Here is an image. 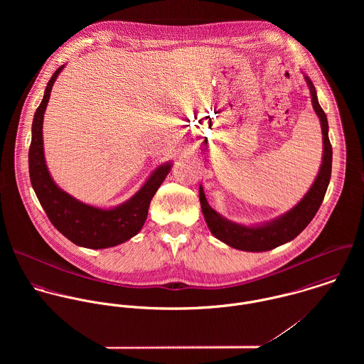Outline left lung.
<instances>
[{
	"label": "left lung",
	"mask_w": 364,
	"mask_h": 364,
	"mask_svg": "<svg viewBox=\"0 0 364 364\" xmlns=\"http://www.w3.org/2000/svg\"><path fill=\"white\" fill-rule=\"evenodd\" d=\"M304 80L310 88L312 107L321 123L323 146L322 162L318 175L304 198L294 208L270 221L257 225H244L223 217L220 213L211 208L202 185L199 186V199L208 230L217 240L223 241L231 248L247 252H263L290 242L311 223L323 200L332 169V147L328 137V119L318 102L316 91L311 80L307 75H304Z\"/></svg>",
	"instance_id": "1"
}]
</instances>
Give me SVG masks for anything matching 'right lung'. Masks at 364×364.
<instances>
[{
  "mask_svg": "<svg viewBox=\"0 0 364 364\" xmlns=\"http://www.w3.org/2000/svg\"><path fill=\"white\" fill-rule=\"evenodd\" d=\"M64 65L58 67L35 112L29 149L32 188L53 225L71 242L90 250H104L123 244L143 228L151 199L169 173L172 161L156 166L144 185L116 208H101L82 203L57 186L48 169L43 150V116L50 100L53 84Z\"/></svg>",
  "mask_w": 364,
  "mask_h": 364,
  "instance_id": "add662e5",
  "label": "right lung"
}]
</instances>
